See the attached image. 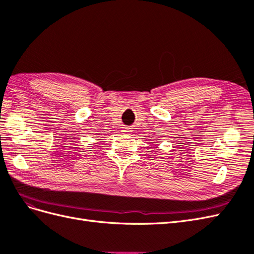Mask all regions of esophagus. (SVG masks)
Here are the masks:
<instances>
[{
	"mask_svg": "<svg viewBox=\"0 0 254 254\" xmlns=\"http://www.w3.org/2000/svg\"><path fill=\"white\" fill-rule=\"evenodd\" d=\"M123 132H124V133H131V128L124 127V128H123Z\"/></svg>",
	"mask_w": 254,
	"mask_h": 254,
	"instance_id": "esophagus-1",
	"label": "esophagus"
}]
</instances>
